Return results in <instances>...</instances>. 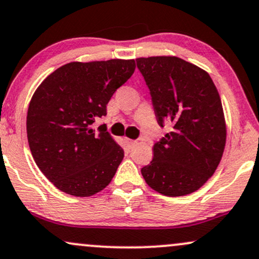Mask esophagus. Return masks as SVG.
I'll use <instances>...</instances> for the list:
<instances>
[{
  "instance_id": "1",
  "label": "esophagus",
  "mask_w": 259,
  "mask_h": 259,
  "mask_svg": "<svg viewBox=\"0 0 259 259\" xmlns=\"http://www.w3.org/2000/svg\"><path fill=\"white\" fill-rule=\"evenodd\" d=\"M124 142H126L127 147H128L130 149L133 148V147H135V145L137 144L136 141H133V139H130V138H124Z\"/></svg>"
}]
</instances>
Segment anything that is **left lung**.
I'll use <instances>...</instances> for the list:
<instances>
[{"label":"left lung","mask_w":259,"mask_h":259,"mask_svg":"<svg viewBox=\"0 0 259 259\" xmlns=\"http://www.w3.org/2000/svg\"><path fill=\"white\" fill-rule=\"evenodd\" d=\"M150 91L161 127H172L154 144L153 161L141 169L151 189L183 196L213 175L226 147L223 106L205 70L177 57L136 59Z\"/></svg>","instance_id":"1"}]
</instances>
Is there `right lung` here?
I'll return each instance as SVG.
<instances>
[{"label":"right lung","mask_w":259,"mask_h":259,"mask_svg":"<svg viewBox=\"0 0 259 259\" xmlns=\"http://www.w3.org/2000/svg\"><path fill=\"white\" fill-rule=\"evenodd\" d=\"M135 60L72 62L60 66L33 93L26 116L30 150L41 172L59 190L87 197L111 182L123 149L100 124L106 104L132 76Z\"/></svg>","instance_id":"right-lung-1"}]
</instances>
